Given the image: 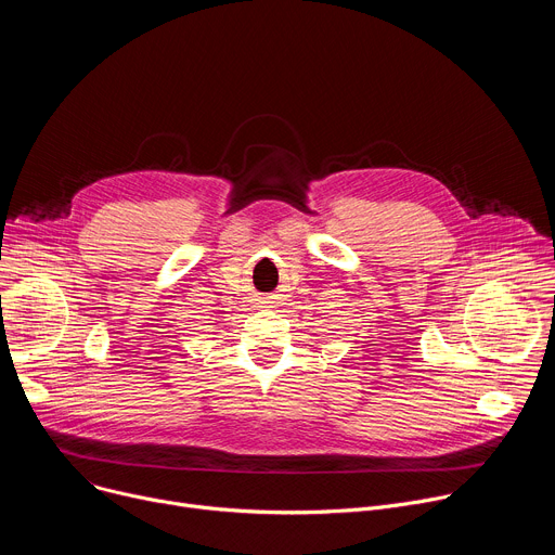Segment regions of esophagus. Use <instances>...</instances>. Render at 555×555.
Returning <instances> with one entry per match:
<instances>
[{"label": "esophagus", "mask_w": 555, "mask_h": 555, "mask_svg": "<svg viewBox=\"0 0 555 555\" xmlns=\"http://www.w3.org/2000/svg\"><path fill=\"white\" fill-rule=\"evenodd\" d=\"M263 302H270V300H263Z\"/></svg>", "instance_id": "obj_1"}]
</instances>
